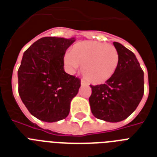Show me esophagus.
Instances as JSON below:
<instances>
[{
    "label": "esophagus",
    "instance_id": "34e87169",
    "mask_svg": "<svg viewBox=\"0 0 157 157\" xmlns=\"http://www.w3.org/2000/svg\"><path fill=\"white\" fill-rule=\"evenodd\" d=\"M81 85H88V83L86 82L85 81H84V80H81Z\"/></svg>",
    "mask_w": 157,
    "mask_h": 157
}]
</instances>
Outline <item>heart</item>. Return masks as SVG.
I'll list each match as a JSON object with an SVG mask.
<instances>
[{
  "mask_svg": "<svg viewBox=\"0 0 157 157\" xmlns=\"http://www.w3.org/2000/svg\"><path fill=\"white\" fill-rule=\"evenodd\" d=\"M63 59L68 70L75 71L82 66V74L89 82L101 84L115 72L119 63V53L112 44L81 42L73 46L71 52H66Z\"/></svg>",
  "mask_w": 157,
  "mask_h": 157,
  "instance_id": "obj_1",
  "label": "heart"
}]
</instances>
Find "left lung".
<instances>
[{"instance_id":"obj_1","label":"left lung","mask_w":157,"mask_h":157,"mask_svg":"<svg viewBox=\"0 0 157 157\" xmlns=\"http://www.w3.org/2000/svg\"><path fill=\"white\" fill-rule=\"evenodd\" d=\"M119 63L105 84L90 85V108L95 118L118 123L130 116L140 102L144 92V71L133 52L114 42Z\"/></svg>"}]
</instances>
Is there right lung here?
Listing matches in <instances>:
<instances>
[{
    "instance_id": "obj_1",
    "label": "right lung",
    "mask_w": 157,
    "mask_h": 157,
    "mask_svg": "<svg viewBox=\"0 0 157 157\" xmlns=\"http://www.w3.org/2000/svg\"><path fill=\"white\" fill-rule=\"evenodd\" d=\"M75 39L44 37L24 52L17 71L18 94L30 114L53 123L65 118L81 80L64 71L63 55Z\"/></svg>"
}]
</instances>
